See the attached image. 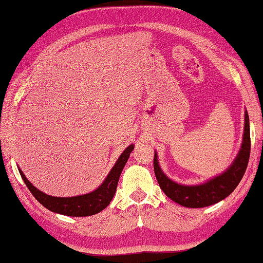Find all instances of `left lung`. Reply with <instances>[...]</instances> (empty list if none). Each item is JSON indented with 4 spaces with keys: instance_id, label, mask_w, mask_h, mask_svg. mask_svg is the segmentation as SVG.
Returning a JSON list of instances; mask_svg holds the SVG:
<instances>
[{
    "instance_id": "left-lung-1",
    "label": "left lung",
    "mask_w": 263,
    "mask_h": 263,
    "mask_svg": "<svg viewBox=\"0 0 263 263\" xmlns=\"http://www.w3.org/2000/svg\"><path fill=\"white\" fill-rule=\"evenodd\" d=\"M251 153V132L247 110L245 111V126L241 147L231 166L212 179L199 184H181L164 174L159 164L158 153H154V173L160 188L172 201L185 208H204L228 197L237 188L246 172Z\"/></svg>"
}]
</instances>
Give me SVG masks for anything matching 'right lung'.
Masks as SVG:
<instances>
[{
  "label": "right lung",
  "mask_w": 263,
  "mask_h": 263,
  "mask_svg": "<svg viewBox=\"0 0 263 263\" xmlns=\"http://www.w3.org/2000/svg\"><path fill=\"white\" fill-rule=\"evenodd\" d=\"M133 148H135V145L131 144L124 149V152L121 154V157L118 158L117 161H116L115 166L111 168L108 176L105 177L103 183L99 188H96L91 193L73 196V197H54V196H50L43 193V191L35 188L26 179V176L23 174V172L21 171L20 167L18 171L24 183L31 191V194L33 195V197L43 206H45L50 211L70 217L92 216L101 212L102 210H104L110 204L111 199L114 198L116 189H117L119 176H121L123 168L127 162L128 157H130Z\"/></svg>",
  "instance_id": "right-lung-1"
}]
</instances>
